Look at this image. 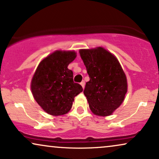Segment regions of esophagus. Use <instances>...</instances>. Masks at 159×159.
I'll return each mask as SVG.
<instances>
[{
  "label": "esophagus",
  "mask_w": 159,
  "mask_h": 159,
  "mask_svg": "<svg viewBox=\"0 0 159 159\" xmlns=\"http://www.w3.org/2000/svg\"><path fill=\"white\" fill-rule=\"evenodd\" d=\"M80 84L82 85V88H84V84H85V83H84V81H82L81 82H80Z\"/></svg>",
  "instance_id": "34e87169"
}]
</instances>
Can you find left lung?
Wrapping results in <instances>:
<instances>
[{
    "label": "left lung",
    "mask_w": 159,
    "mask_h": 159,
    "mask_svg": "<svg viewBox=\"0 0 159 159\" xmlns=\"http://www.w3.org/2000/svg\"><path fill=\"white\" fill-rule=\"evenodd\" d=\"M89 82L84 94L90 110L99 116H108L120 107L127 92V80L118 61L103 47L80 50Z\"/></svg>",
    "instance_id": "8db88e82"
}]
</instances>
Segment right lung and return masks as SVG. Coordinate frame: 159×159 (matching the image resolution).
Segmentation results:
<instances>
[{
  "mask_svg": "<svg viewBox=\"0 0 159 159\" xmlns=\"http://www.w3.org/2000/svg\"><path fill=\"white\" fill-rule=\"evenodd\" d=\"M76 57L74 51H56L41 61L31 81L33 96L48 114L57 116L71 110L82 87L73 80L68 66Z\"/></svg>",
  "mask_w": 159,
  "mask_h": 159,
  "instance_id": "1",
  "label": "right lung"
}]
</instances>
